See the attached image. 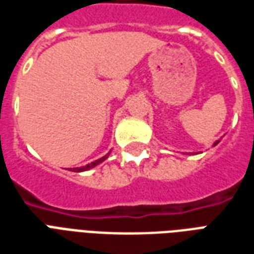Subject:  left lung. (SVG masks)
<instances>
[{"label": "left lung", "instance_id": "8db88e82", "mask_svg": "<svg viewBox=\"0 0 254 254\" xmlns=\"http://www.w3.org/2000/svg\"><path fill=\"white\" fill-rule=\"evenodd\" d=\"M219 141H220V140H216V141H215V143H213V145H212V147H215V145H216V144H218Z\"/></svg>", "mask_w": 254, "mask_h": 254}]
</instances>
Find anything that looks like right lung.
<instances>
[{"label": "right lung", "instance_id": "add662e5", "mask_svg": "<svg viewBox=\"0 0 254 254\" xmlns=\"http://www.w3.org/2000/svg\"><path fill=\"white\" fill-rule=\"evenodd\" d=\"M110 152H111V151H110ZM110 152H109V154H106L105 156H102L100 159H96V160H94V162H91V163H88V165L81 166V167H73V169H69V171H74V173H83V171L91 170V169H94L95 166H98V165H100L102 162H105V160L109 158Z\"/></svg>", "mask_w": 254, "mask_h": 254}]
</instances>
